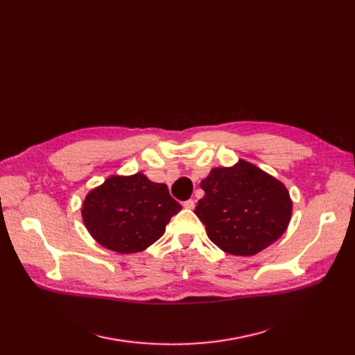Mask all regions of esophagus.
Masks as SVG:
<instances>
[{"label": "esophagus", "instance_id": "1", "mask_svg": "<svg viewBox=\"0 0 355 355\" xmlns=\"http://www.w3.org/2000/svg\"><path fill=\"white\" fill-rule=\"evenodd\" d=\"M182 207L184 209H189V210H193L196 207V202H194V200H187V201L182 202Z\"/></svg>", "mask_w": 355, "mask_h": 355}]
</instances>
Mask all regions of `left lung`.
I'll use <instances>...</instances> for the list:
<instances>
[{
    "label": "left lung",
    "mask_w": 355,
    "mask_h": 355,
    "mask_svg": "<svg viewBox=\"0 0 355 355\" xmlns=\"http://www.w3.org/2000/svg\"><path fill=\"white\" fill-rule=\"evenodd\" d=\"M204 197L194 213L223 252L252 256L281 237L289 226L292 200L282 181L252 162L213 168L200 184Z\"/></svg>",
    "instance_id": "8db88e82"
}]
</instances>
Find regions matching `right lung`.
<instances>
[{"instance_id": "add662e5", "label": "right lung", "mask_w": 355, "mask_h": 355, "mask_svg": "<svg viewBox=\"0 0 355 355\" xmlns=\"http://www.w3.org/2000/svg\"><path fill=\"white\" fill-rule=\"evenodd\" d=\"M181 209L165 184L153 182L142 173L110 175L87 193L82 220L101 246L129 254L155 243Z\"/></svg>"}]
</instances>
